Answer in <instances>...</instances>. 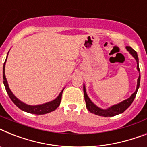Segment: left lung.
<instances>
[{
    "label": "left lung",
    "instance_id": "obj_1",
    "mask_svg": "<svg viewBox=\"0 0 147 147\" xmlns=\"http://www.w3.org/2000/svg\"><path fill=\"white\" fill-rule=\"evenodd\" d=\"M126 49L129 51L130 54L132 55L134 57V59L136 60L137 61V69L140 71V69H139V64H138V54L132 48H131L130 46H126ZM140 74L139 75L138 79V84H137V89L136 91L133 93L131 96L130 98H129L126 100L123 101V102H120L119 104L111 106V108H108V109H101V108H98L97 106L95 105L91 100L89 98L88 96L87 95V92H86V89L85 87L84 86V99L85 102H86V107H87V110L89 111L92 113H95L96 115L98 116H102V117H113V116L117 115L119 113H123L125 111L127 108H129V106L131 105V103L134 101V98L136 96L137 92H138V90L139 88V86H140Z\"/></svg>",
    "mask_w": 147,
    "mask_h": 147
}]
</instances>
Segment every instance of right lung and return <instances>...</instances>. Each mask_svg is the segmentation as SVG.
<instances>
[{
    "instance_id": "1",
    "label": "right lung",
    "mask_w": 147,
    "mask_h": 147,
    "mask_svg": "<svg viewBox=\"0 0 147 147\" xmlns=\"http://www.w3.org/2000/svg\"><path fill=\"white\" fill-rule=\"evenodd\" d=\"M7 60V59H6ZM6 60H5L4 63H3V84L5 86V88H6V90H7V93H8L9 96L10 98V99L13 101V102L18 107V108H20L21 110L24 111L25 112H28V113H34V114H37V115H40V114H45V113H50V112L55 111L59 105L60 104V102H61V97H62V93H63V90L61 91V92L60 93L57 98H55V100L51 101L50 102H48V103H45V104L43 105H35V106H31L28 105H26L24 103H23L22 102H21L20 100H18L16 97L13 94V92H11V90L9 88L8 84H7V78H6V76H5V63H6Z\"/></svg>"
}]
</instances>
